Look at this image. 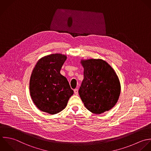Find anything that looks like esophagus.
<instances>
[{"instance_id": "34e87169", "label": "esophagus", "mask_w": 151, "mask_h": 151, "mask_svg": "<svg viewBox=\"0 0 151 151\" xmlns=\"http://www.w3.org/2000/svg\"><path fill=\"white\" fill-rule=\"evenodd\" d=\"M74 93L75 95H78V89H74Z\"/></svg>"}]
</instances>
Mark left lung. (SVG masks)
Masks as SVG:
<instances>
[{
    "label": "left lung",
    "mask_w": 151,
    "mask_h": 151,
    "mask_svg": "<svg viewBox=\"0 0 151 151\" xmlns=\"http://www.w3.org/2000/svg\"><path fill=\"white\" fill-rule=\"evenodd\" d=\"M84 78L79 90L86 108L95 114L109 111L116 104L121 83L112 66L101 59H81Z\"/></svg>",
    "instance_id": "obj_1"
}]
</instances>
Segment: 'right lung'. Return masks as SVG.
<instances>
[{
	"label": "right lung",
	"instance_id": "right-lung-1",
	"mask_svg": "<svg viewBox=\"0 0 151 151\" xmlns=\"http://www.w3.org/2000/svg\"><path fill=\"white\" fill-rule=\"evenodd\" d=\"M67 59L55 53L40 58L33 68L29 82L31 98L41 111L54 115L64 109L73 94L67 79L60 73Z\"/></svg>",
	"mask_w": 151,
	"mask_h": 151
}]
</instances>
